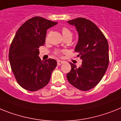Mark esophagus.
<instances>
[{"mask_svg":"<svg viewBox=\"0 0 121 121\" xmlns=\"http://www.w3.org/2000/svg\"><path fill=\"white\" fill-rule=\"evenodd\" d=\"M63 63V61H60V60L57 61V65L58 66L61 65H62Z\"/></svg>","mask_w":121,"mask_h":121,"instance_id":"esophagus-1","label":"esophagus"}]
</instances>
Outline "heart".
Here are the masks:
<instances>
[{"mask_svg": "<svg viewBox=\"0 0 121 121\" xmlns=\"http://www.w3.org/2000/svg\"><path fill=\"white\" fill-rule=\"evenodd\" d=\"M61 31H62V34L63 35V37H65V39L66 38V37H72V32L70 31L69 29H68L66 27H63V28L61 29ZM61 53V51L60 50H56L55 52V54L57 55H60Z\"/></svg>", "mask_w": 121, "mask_h": 121, "instance_id": "obj_1", "label": "heart"}]
</instances>
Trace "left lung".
I'll return each mask as SVG.
<instances>
[{
	"instance_id": "obj_1",
	"label": "left lung",
	"mask_w": 121,
	"mask_h": 121,
	"mask_svg": "<svg viewBox=\"0 0 121 121\" xmlns=\"http://www.w3.org/2000/svg\"><path fill=\"white\" fill-rule=\"evenodd\" d=\"M74 25L79 34L75 51L82 62L79 68L70 63L71 69L66 75L69 82L82 91L90 90L100 82L109 64V47L103 32L93 22L78 18L68 21Z\"/></svg>"
}]
</instances>
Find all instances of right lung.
Segmentation results:
<instances>
[{
  "label": "right lung",
  "instance_id": "obj_1",
  "mask_svg": "<svg viewBox=\"0 0 121 121\" xmlns=\"http://www.w3.org/2000/svg\"><path fill=\"white\" fill-rule=\"evenodd\" d=\"M57 23L33 17L23 23L15 34L9 58L15 79L23 89L34 92L49 82L57 62L51 58L41 61L39 48L45 43L47 30Z\"/></svg>",
  "mask_w": 121,
  "mask_h": 121
}]
</instances>
